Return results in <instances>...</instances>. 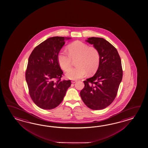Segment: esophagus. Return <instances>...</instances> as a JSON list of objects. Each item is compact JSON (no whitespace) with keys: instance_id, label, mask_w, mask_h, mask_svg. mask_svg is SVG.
Masks as SVG:
<instances>
[{"instance_id":"34e87169","label":"esophagus","mask_w":148,"mask_h":148,"mask_svg":"<svg viewBox=\"0 0 148 148\" xmlns=\"http://www.w3.org/2000/svg\"><path fill=\"white\" fill-rule=\"evenodd\" d=\"M76 82H77V81H76V80H71V82H72L73 84H74V83H75Z\"/></svg>"}]
</instances>
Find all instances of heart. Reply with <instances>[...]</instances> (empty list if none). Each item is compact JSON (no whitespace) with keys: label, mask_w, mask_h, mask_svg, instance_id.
<instances>
[{"label":"heart","mask_w":148,"mask_h":148,"mask_svg":"<svg viewBox=\"0 0 148 148\" xmlns=\"http://www.w3.org/2000/svg\"><path fill=\"white\" fill-rule=\"evenodd\" d=\"M68 53L66 51H60L58 54V61L62 69L66 71L71 67L73 60H75L77 67L69 70L66 77L71 79L82 78L87 73L91 75L97 70L100 63V54L96 48L89 47L87 44L76 41L68 47Z\"/></svg>","instance_id":"b5f03b06"}]
</instances>
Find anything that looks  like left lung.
<instances>
[{
  "label": "left lung",
  "instance_id": "8db88e82",
  "mask_svg": "<svg viewBox=\"0 0 148 148\" xmlns=\"http://www.w3.org/2000/svg\"><path fill=\"white\" fill-rule=\"evenodd\" d=\"M86 41L99 51L100 63L94 75L84 81L80 94L87 107L99 110L108 106L116 96L123 77L121 60L116 49L103 38H89Z\"/></svg>",
  "mask_w": 148,
  "mask_h": 148
}]
</instances>
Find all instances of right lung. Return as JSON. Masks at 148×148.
<instances>
[{"instance_id":"add662e5","label":"right lung","mask_w":148,"mask_h":148,"mask_svg":"<svg viewBox=\"0 0 148 148\" xmlns=\"http://www.w3.org/2000/svg\"><path fill=\"white\" fill-rule=\"evenodd\" d=\"M71 38L54 36L47 39L32 52L28 58L25 78L32 101L43 110L57 107L63 101L71 82L61 80L63 71L58 54Z\"/></svg>"}]
</instances>
